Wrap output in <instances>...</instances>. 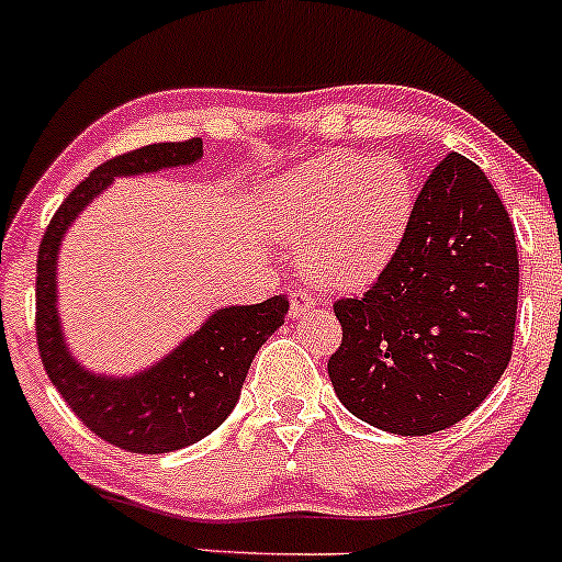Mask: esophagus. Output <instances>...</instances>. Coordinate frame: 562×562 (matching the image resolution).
I'll return each instance as SVG.
<instances>
[{
	"instance_id": "obj_1",
	"label": "esophagus",
	"mask_w": 562,
	"mask_h": 562,
	"mask_svg": "<svg viewBox=\"0 0 562 562\" xmlns=\"http://www.w3.org/2000/svg\"><path fill=\"white\" fill-rule=\"evenodd\" d=\"M313 307H316V300L311 297V292H305V289H292V307H289L292 318L305 316V313L313 311Z\"/></svg>"
}]
</instances>
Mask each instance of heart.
<instances>
[{
  "label": "heart",
  "instance_id": "heart-1",
  "mask_svg": "<svg viewBox=\"0 0 562 562\" xmlns=\"http://www.w3.org/2000/svg\"><path fill=\"white\" fill-rule=\"evenodd\" d=\"M415 187L391 158L331 153L303 162L270 187V231L303 244V262L324 286L375 281L409 231Z\"/></svg>",
  "mask_w": 562,
  "mask_h": 562
}]
</instances>
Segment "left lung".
Segmentation results:
<instances>
[{
    "mask_svg": "<svg viewBox=\"0 0 562 562\" xmlns=\"http://www.w3.org/2000/svg\"><path fill=\"white\" fill-rule=\"evenodd\" d=\"M517 244L485 173L450 153L428 173L409 231L359 300H337L327 370L364 424L426 437L474 413L512 359Z\"/></svg>",
    "mask_w": 562,
    "mask_h": 562,
    "instance_id": "1",
    "label": "left lung"
}]
</instances>
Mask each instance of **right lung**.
<instances>
[{"instance_id": "right-lung-1", "label": "right lung", "mask_w": 562, "mask_h": 562, "mask_svg": "<svg viewBox=\"0 0 562 562\" xmlns=\"http://www.w3.org/2000/svg\"><path fill=\"white\" fill-rule=\"evenodd\" d=\"M203 158L201 138L149 144L101 162L66 195L47 225L37 257V342L42 364L77 418L120 450H182L220 428L238 404L259 348L283 324L286 294L257 305L214 311L192 335L134 375H104L75 359L58 316V251L77 216L117 177L184 168Z\"/></svg>"}]
</instances>
